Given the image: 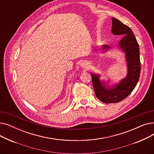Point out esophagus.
Segmentation results:
<instances>
[{
  "label": "esophagus",
  "mask_w": 154,
  "mask_h": 154,
  "mask_svg": "<svg viewBox=\"0 0 154 154\" xmlns=\"http://www.w3.org/2000/svg\"><path fill=\"white\" fill-rule=\"evenodd\" d=\"M80 67H81L82 68H85V69L87 67V64L85 62H82L80 63Z\"/></svg>",
  "instance_id": "obj_1"
}]
</instances>
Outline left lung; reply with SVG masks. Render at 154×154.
<instances>
[{"label": "left lung", "instance_id": "obj_1", "mask_svg": "<svg viewBox=\"0 0 154 154\" xmlns=\"http://www.w3.org/2000/svg\"><path fill=\"white\" fill-rule=\"evenodd\" d=\"M112 34L124 35L118 43L117 48L125 54L127 74L119 80V83L110 85V79L106 82L100 79V74L90 72L96 97L99 100L106 103H117L126 98L138 83L140 74L139 47L132 30L116 18H112ZM112 48L107 45H102L100 48V53H106Z\"/></svg>", "mask_w": 154, "mask_h": 154}]
</instances>
